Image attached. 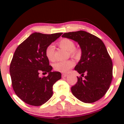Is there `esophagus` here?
Listing matches in <instances>:
<instances>
[{
    "mask_svg": "<svg viewBox=\"0 0 124 124\" xmlns=\"http://www.w3.org/2000/svg\"><path fill=\"white\" fill-rule=\"evenodd\" d=\"M68 76V74H62V78H65L66 77H67Z\"/></svg>",
    "mask_w": 124,
    "mask_h": 124,
    "instance_id": "obj_1",
    "label": "esophagus"
}]
</instances>
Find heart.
<instances>
[{"mask_svg":"<svg viewBox=\"0 0 124 124\" xmlns=\"http://www.w3.org/2000/svg\"><path fill=\"white\" fill-rule=\"evenodd\" d=\"M59 46L61 48L69 52L71 56L77 57L81 55V50L75 48V44L72 40L68 38H64L59 42ZM46 56L50 61H55V48L52 45L47 47L45 51ZM75 62L73 60H68L64 62H59L55 64L54 68L56 70L62 73H67L74 67Z\"/></svg>","mask_w":124,"mask_h":124,"instance_id":"b5f03b06","label":"heart"}]
</instances>
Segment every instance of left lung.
<instances>
[{
    "instance_id": "left-lung-1",
    "label": "left lung",
    "mask_w": 124,
    "mask_h": 124,
    "mask_svg": "<svg viewBox=\"0 0 124 124\" xmlns=\"http://www.w3.org/2000/svg\"><path fill=\"white\" fill-rule=\"evenodd\" d=\"M62 37L78 43L82 53L74 69L82 76L86 74L84 79L77 77V82L71 87L72 94L86 103L98 101L106 94L112 79V62L104 43L82 30L65 33Z\"/></svg>"
}]
</instances>
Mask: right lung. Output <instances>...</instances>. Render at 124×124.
Returning <instances> with one entry per match:
<instances>
[{
	"label": "right lung",
	"instance_id": "right-lung-1",
	"mask_svg": "<svg viewBox=\"0 0 124 124\" xmlns=\"http://www.w3.org/2000/svg\"><path fill=\"white\" fill-rule=\"evenodd\" d=\"M62 34L34 33L15 51L9 68L12 87L17 96L27 104L40 106L48 101L53 94V85L62 77L61 73L51 71L45 51ZM40 71L48 72V76L39 77Z\"/></svg>",
	"mask_w": 124,
	"mask_h": 124
}]
</instances>
